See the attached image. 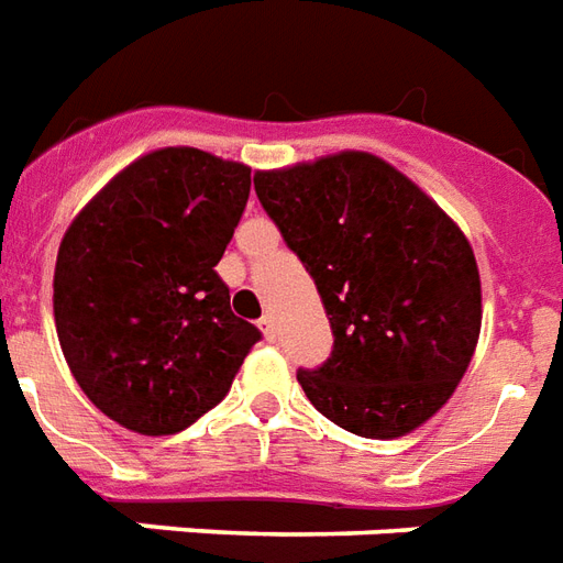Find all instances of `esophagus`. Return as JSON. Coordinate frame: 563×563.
Segmentation results:
<instances>
[{
	"mask_svg": "<svg viewBox=\"0 0 563 563\" xmlns=\"http://www.w3.org/2000/svg\"><path fill=\"white\" fill-rule=\"evenodd\" d=\"M260 328H262V334H265V340L274 343V336H277V331H274V319H271V316H262Z\"/></svg>",
	"mask_w": 563,
	"mask_h": 563,
	"instance_id": "34e87169",
	"label": "esophagus"
}]
</instances>
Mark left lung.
<instances>
[{
    "label": "left lung",
    "instance_id": "obj_1",
    "mask_svg": "<svg viewBox=\"0 0 563 563\" xmlns=\"http://www.w3.org/2000/svg\"><path fill=\"white\" fill-rule=\"evenodd\" d=\"M253 185L334 331L331 357L298 369L307 399L364 439L418 430L451 399L481 336V274L462 229L366 152L256 173Z\"/></svg>",
    "mask_w": 563,
    "mask_h": 563
}]
</instances>
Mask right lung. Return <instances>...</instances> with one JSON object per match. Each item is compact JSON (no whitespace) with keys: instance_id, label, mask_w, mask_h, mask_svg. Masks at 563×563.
I'll use <instances>...</instances> for the list:
<instances>
[{"instance_id":"obj_1","label":"right lung","mask_w":563,"mask_h":563,"mask_svg":"<svg viewBox=\"0 0 563 563\" xmlns=\"http://www.w3.org/2000/svg\"><path fill=\"white\" fill-rule=\"evenodd\" d=\"M247 197L244 164L161 148L124 166L65 232L56 334L82 394L115 423L140 435L187 430L260 343L214 271Z\"/></svg>"}]
</instances>
